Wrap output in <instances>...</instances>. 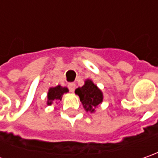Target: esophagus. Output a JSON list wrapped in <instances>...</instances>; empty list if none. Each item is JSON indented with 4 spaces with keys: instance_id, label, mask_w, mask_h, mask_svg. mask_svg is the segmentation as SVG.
<instances>
[{
    "instance_id": "34e87169",
    "label": "esophagus",
    "mask_w": 158,
    "mask_h": 158,
    "mask_svg": "<svg viewBox=\"0 0 158 158\" xmlns=\"http://www.w3.org/2000/svg\"><path fill=\"white\" fill-rule=\"evenodd\" d=\"M68 87L70 91L73 92V91L75 90V88H76V83H75V82H69V83L68 84Z\"/></svg>"
}]
</instances>
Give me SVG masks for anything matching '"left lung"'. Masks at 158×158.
Listing matches in <instances>:
<instances>
[{
    "mask_svg": "<svg viewBox=\"0 0 158 158\" xmlns=\"http://www.w3.org/2000/svg\"><path fill=\"white\" fill-rule=\"evenodd\" d=\"M75 93L79 96L86 112H94L95 108L103 102V92L89 79L85 81L83 86L76 89Z\"/></svg>",
    "mask_w": 158,
    "mask_h": 158,
    "instance_id": "8db88e82",
    "label": "left lung"
}]
</instances>
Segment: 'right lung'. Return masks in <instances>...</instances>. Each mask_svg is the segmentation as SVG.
<instances>
[{
    "mask_svg": "<svg viewBox=\"0 0 158 158\" xmlns=\"http://www.w3.org/2000/svg\"><path fill=\"white\" fill-rule=\"evenodd\" d=\"M67 92H69V89L67 87H61L60 85L51 87L47 93V105L51 106L53 101L61 100L63 94Z\"/></svg>",
    "mask_w": 158,
    "mask_h": 158,
    "instance_id": "right-lung-1",
    "label": "right lung"
}]
</instances>
